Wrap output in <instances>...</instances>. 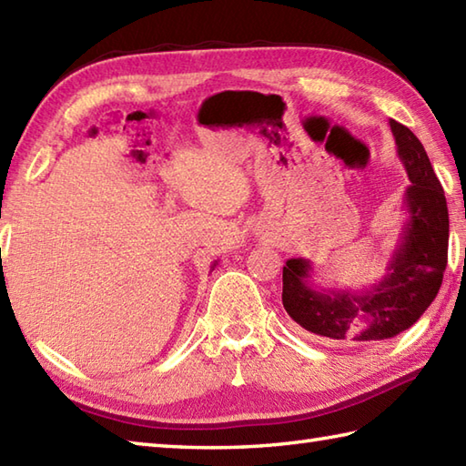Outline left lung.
I'll list each match as a JSON object with an SVG mask.
<instances>
[{"instance_id":"left-lung-1","label":"left lung","mask_w":466,"mask_h":466,"mask_svg":"<svg viewBox=\"0 0 466 466\" xmlns=\"http://www.w3.org/2000/svg\"><path fill=\"white\" fill-rule=\"evenodd\" d=\"M397 152L410 186L404 192L399 242L386 272L370 289H320L312 280L314 264L286 260L282 304L290 319L320 339L359 346L392 339L417 322L437 299L447 268L449 208L419 137L390 120Z\"/></svg>"}]
</instances>
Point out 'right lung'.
Returning <instances> with one entry per match:
<instances>
[{
  "label": "right lung",
  "instance_id": "add662e5",
  "mask_svg": "<svg viewBox=\"0 0 466 466\" xmlns=\"http://www.w3.org/2000/svg\"><path fill=\"white\" fill-rule=\"evenodd\" d=\"M216 264H218V262H214V264H212V270H214V266H216Z\"/></svg>",
  "mask_w": 466,
  "mask_h": 466
}]
</instances>
